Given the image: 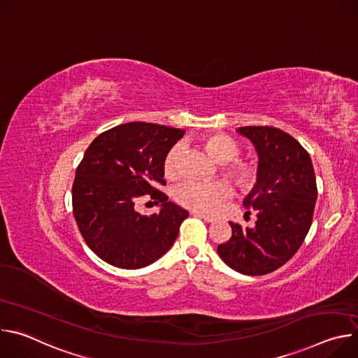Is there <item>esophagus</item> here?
I'll return each mask as SVG.
<instances>
[{
    "instance_id": "obj_1",
    "label": "esophagus",
    "mask_w": 358,
    "mask_h": 358,
    "mask_svg": "<svg viewBox=\"0 0 358 358\" xmlns=\"http://www.w3.org/2000/svg\"><path fill=\"white\" fill-rule=\"evenodd\" d=\"M192 215H194V217H196V218L203 220L206 222H214V221H215V218H214V217L206 215V214H202V213H192Z\"/></svg>"
}]
</instances>
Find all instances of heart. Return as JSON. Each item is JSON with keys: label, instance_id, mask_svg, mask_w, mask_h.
I'll return each mask as SVG.
<instances>
[{"label": "heart", "instance_id": "b5f03b06", "mask_svg": "<svg viewBox=\"0 0 358 358\" xmlns=\"http://www.w3.org/2000/svg\"><path fill=\"white\" fill-rule=\"evenodd\" d=\"M203 148L218 163H222V174L239 189H250L258 181V166L252 160L236 159L241 145L228 134L214 133L202 137ZM181 155V144L173 145L163 160L164 176L170 180L177 178L180 169L178 160ZM231 187L225 181H199L187 180L177 185L174 189V198L182 207L214 214L222 203L231 196Z\"/></svg>", "mask_w": 358, "mask_h": 358}]
</instances>
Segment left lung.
I'll return each mask as SVG.
<instances>
[{
	"instance_id": "8db88e82",
	"label": "left lung",
	"mask_w": 358,
	"mask_h": 358,
	"mask_svg": "<svg viewBox=\"0 0 358 358\" xmlns=\"http://www.w3.org/2000/svg\"><path fill=\"white\" fill-rule=\"evenodd\" d=\"M236 131L257 148L258 181L243 206L257 213L253 228L229 222L232 236L217 249L234 271L258 276L285 265L308 235L317 199L316 176L309 152L290 134L269 126Z\"/></svg>"
}]
</instances>
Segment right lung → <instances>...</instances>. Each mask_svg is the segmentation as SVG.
Wrapping results in <instances>:
<instances>
[{"mask_svg":"<svg viewBox=\"0 0 358 358\" xmlns=\"http://www.w3.org/2000/svg\"><path fill=\"white\" fill-rule=\"evenodd\" d=\"M184 130L131 122L99 134L76 169L72 207L87 246L105 262L138 269L160 259L177 239L188 213L159 191L163 160ZM144 194L162 202L157 215L135 210Z\"/></svg>","mask_w":358,"mask_h":358,"instance_id":"obj_1","label":"right lung"}]
</instances>
